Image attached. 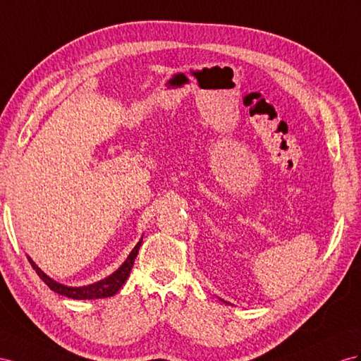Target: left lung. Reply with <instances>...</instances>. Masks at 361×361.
Instances as JSON below:
<instances>
[{"mask_svg":"<svg viewBox=\"0 0 361 361\" xmlns=\"http://www.w3.org/2000/svg\"><path fill=\"white\" fill-rule=\"evenodd\" d=\"M221 300H223V299H221ZM223 302H226V300H223ZM226 303H227V302H226Z\"/></svg>","mask_w":361,"mask_h":361,"instance_id":"left-lung-1","label":"left lung"}]
</instances>
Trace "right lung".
Masks as SVG:
<instances>
[{
    "instance_id": "1",
    "label": "right lung",
    "mask_w": 361,
    "mask_h": 361,
    "mask_svg": "<svg viewBox=\"0 0 361 361\" xmlns=\"http://www.w3.org/2000/svg\"><path fill=\"white\" fill-rule=\"evenodd\" d=\"M142 241H143V238H140V241L135 244L133 252L128 255L125 262L120 265L113 274H109L108 277H105V279L97 281L94 283H90V285H84V286H68V285H62L56 281H53L50 276L45 274L39 269V267L33 262L30 256H27V259H29L30 265L33 267V270L38 273V276L51 291L58 293L61 295H66V298H70V299H76V300L104 299V298H111V295H114L120 288H122V285L126 282V279L129 277V273H131L135 257H137L138 248H140V245H142Z\"/></svg>"
}]
</instances>
